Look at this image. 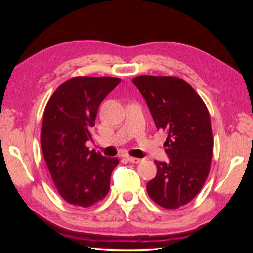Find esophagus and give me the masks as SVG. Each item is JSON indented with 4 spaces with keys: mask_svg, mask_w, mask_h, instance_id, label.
Listing matches in <instances>:
<instances>
[{
    "mask_svg": "<svg viewBox=\"0 0 253 253\" xmlns=\"http://www.w3.org/2000/svg\"><path fill=\"white\" fill-rule=\"evenodd\" d=\"M126 158H127V160H128V161H129L130 163H136V164H137V163H140V162H142V160H140V158H137V157H132V156H129V155H128V156H126Z\"/></svg>",
    "mask_w": 253,
    "mask_h": 253,
    "instance_id": "1",
    "label": "esophagus"
}]
</instances>
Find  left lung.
Segmentation results:
<instances>
[{
	"mask_svg": "<svg viewBox=\"0 0 253 253\" xmlns=\"http://www.w3.org/2000/svg\"><path fill=\"white\" fill-rule=\"evenodd\" d=\"M146 100L157 129L166 132L169 161H155L157 174L146 185L154 202L177 209L198 195L213 156V132L209 110L185 80L172 76H138L132 79Z\"/></svg>",
	"mask_w": 253,
	"mask_h": 253,
	"instance_id": "8db88e82",
	"label": "left lung"
}]
</instances>
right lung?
I'll return each instance as SVG.
<instances>
[{"label":"right lung","mask_w":253,"mask_h":253,"mask_svg":"<svg viewBox=\"0 0 253 253\" xmlns=\"http://www.w3.org/2000/svg\"><path fill=\"white\" fill-rule=\"evenodd\" d=\"M121 83L114 77H74L57 88L45 106L41 148L58 193L68 203L88 208L110 187L117 157L89 151L97 111Z\"/></svg>","instance_id":"add662e5"}]
</instances>
